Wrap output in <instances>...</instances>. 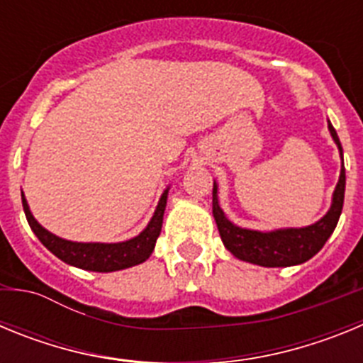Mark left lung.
I'll list each match as a JSON object with an SVG mask.
<instances>
[{"label":"left lung","instance_id":"1","mask_svg":"<svg viewBox=\"0 0 363 363\" xmlns=\"http://www.w3.org/2000/svg\"><path fill=\"white\" fill-rule=\"evenodd\" d=\"M329 130L342 152V143H340L338 134L331 123H329ZM344 194L345 169L344 158H342V172H340L338 185L335 189L331 209L314 225L303 227V229H280L272 230V233L240 229V227L233 225L225 218L223 211L220 209L216 184L213 187V214L218 230H220L221 242L236 258L256 265H264V267H289V265L303 264L322 249L338 223L342 207H344Z\"/></svg>","mask_w":363,"mask_h":363}]
</instances>
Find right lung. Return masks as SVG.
I'll list each match as a JSON object with an SVG mask.
<instances>
[{
    "label": "right lung",
    "instance_id": "obj_1",
    "mask_svg": "<svg viewBox=\"0 0 363 363\" xmlns=\"http://www.w3.org/2000/svg\"><path fill=\"white\" fill-rule=\"evenodd\" d=\"M23 201V211L27 216L28 225L34 230L40 242L49 249L52 255L63 259L65 264L74 265V267L85 269V271L96 272H111L120 271V269L133 267V265L143 264L154 251L156 240L162 233L163 223V211L167 205V191L160 198V203L156 207L152 220L147 225V229L142 234H138L136 238L129 242L121 243H78V242H67L63 238H57L52 233L38 223L34 216L28 211V205L25 196L21 194Z\"/></svg>",
    "mask_w": 363,
    "mask_h": 363
}]
</instances>
